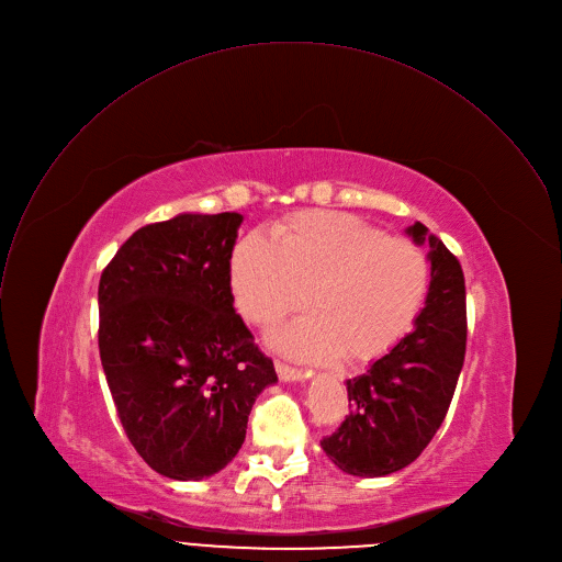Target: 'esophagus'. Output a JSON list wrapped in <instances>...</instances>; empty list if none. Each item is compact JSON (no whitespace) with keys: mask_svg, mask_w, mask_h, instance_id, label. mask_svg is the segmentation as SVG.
Returning a JSON list of instances; mask_svg holds the SVG:
<instances>
[{"mask_svg":"<svg viewBox=\"0 0 562 562\" xmlns=\"http://www.w3.org/2000/svg\"><path fill=\"white\" fill-rule=\"evenodd\" d=\"M277 374L283 381H305V379H310V370H301V368L288 366L285 361H277Z\"/></svg>","mask_w":562,"mask_h":562,"instance_id":"34e87169","label":"esophagus"}]
</instances>
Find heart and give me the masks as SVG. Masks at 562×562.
I'll use <instances>...</instances> for the list:
<instances>
[{"instance_id": "1", "label": "heart", "mask_w": 562, "mask_h": 562, "mask_svg": "<svg viewBox=\"0 0 562 562\" xmlns=\"http://www.w3.org/2000/svg\"><path fill=\"white\" fill-rule=\"evenodd\" d=\"M272 239L248 235L231 257L237 307L268 327L314 305L277 346L305 359L341 355L366 363L390 352L420 316L431 268L423 248L334 210L296 212L272 226Z\"/></svg>"}]
</instances>
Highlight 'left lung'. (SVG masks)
Returning <instances> with one entry per match:
<instances>
[{
  "mask_svg": "<svg viewBox=\"0 0 562 562\" xmlns=\"http://www.w3.org/2000/svg\"><path fill=\"white\" fill-rule=\"evenodd\" d=\"M431 252V283L416 327L348 379L350 414L321 440L331 463L355 476H385L414 463L450 409L468 346L465 277L459 259L423 223L407 231Z\"/></svg>",
  "mask_w": 562,
  "mask_h": 562,
  "instance_id": "8db88e82",
  "label": "left lung"
}]
</instances>
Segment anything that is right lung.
<instances>
[{"mask_svg":"<svg viewBox=\"0 0 562 562\" xmlns=\"http://www.w3.org/2000/svg\"><path fill=\"white\" fill-rule=\"evenodd\" d=\"M244 216L179 214L139 228L99 279V357L137 454L201 481L241 450L274 363L235 312L231 257Z\"/></svg>","mask_w":562,"mask_h":562,"instance_id":"add662e5","label":"right lung"}]
</instances>
